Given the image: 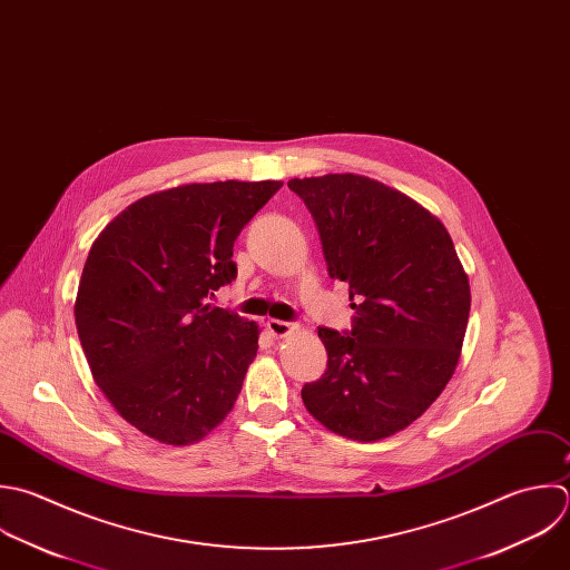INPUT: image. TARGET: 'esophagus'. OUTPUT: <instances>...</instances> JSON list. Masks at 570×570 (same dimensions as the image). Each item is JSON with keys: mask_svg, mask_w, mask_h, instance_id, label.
Here are the masks:
<instances>
[{"mask_svg": "<svg viewBox=\"0 0 570 570\" xmlns=\"http://www.w3.org/2000/svg\"><path fill=\"white\" fill-rule=\"evenodd\" d=\"M266 328H268V333H271L273 337H286V335H291L293 331H297V324H293V322H282V320H268V322H266Z\"/></svg>", "mask_w": 570, "mask_h": 570, "instance_id": "obj_1", "label": "esophagus"}]
</instances>
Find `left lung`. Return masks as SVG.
Returning <instances> with one entry per match:
<instances>
[{"label":"left lung","instance_id":"8db88e82","mask_svg":"<svg viewBox=\"0 0 570 570\" xmlns=\"http://www.w3.org/2000/svg\"><path fill=\"white\" fill-rule=\"evenodd\" d=\"M311 210L328 275L348 284L351 333L317 328L328 368L302 389L328 431L377 442L440 397L460 362L469 275L444 224L404 193L355 173L291 179Z\"/></svg>","mask_w":570,"mask_h":570}]
</instances>
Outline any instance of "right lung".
I'll return each instance as SVG.
<instances>
[{
    "instance_id": "right-lung-1",
    "label": "right lung",
    "mask_w": 570,
    "mask_h": 570,
    "mask_svg": "<svg viewBox=\"0 0 570 570\" xmlns=\"http://www.w3.org/2000/svg\"><path fill=\"white\" fill-rule=\"evenodd\" d=\"M279 188L228 179L159 190L92 242L77 335L95 384L144 435L195 444L230 413L259 328L206 299L237 277L233 244Z\"/></svg>"
}]
</instances>
